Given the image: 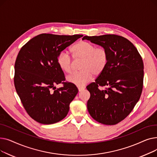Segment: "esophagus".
Here are the masks:
<instances>
[{
	"instance_id": "34e87169",
	"label": "esophagus",
	"mask_w": 157,
	"mask_h": 157,
	"mask_svg": "<svg viewBox=\"0 0 157 157\" xmlns=\"http://www.w3.org/2000/svg\"><path fill=\"white\" fill-rule=\"evenodd\" d=\"M85 90V88L84 87H78V90L79 92H82L83 90Z\"/></svg>"
}]
</instances>
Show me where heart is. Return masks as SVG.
I'll list each match as a JSON object with an SVG mask.
<instances>
[{
	"instance_id": "b5f03b06",
	"label": "heart",
	"mask_w": 157,
	"mask_h": 157,
	"mask_svg": "<svg viewBox=\"0 0 157 157\" xmlns=\"http://www.w3.org/2000/svg\"><path fill=\"white\" fill-rule=\"evenodd\" d=\"M71 52L75 59H83L80 72H73L67 77L69 83L78 86H83L95 76L105 70L108 63V52L103 48H96L94 44L86 41H79L74 44ZM59 67L66 73H70L72 69L73 62L68 52H60L56 58Z\"/></svg>"
}]
</instances>
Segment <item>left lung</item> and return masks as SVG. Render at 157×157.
<instances>
[{
	"instance_id": "obj_1",
	"label": "left lung",
	"mask_w": 157,
	"mask_h": 157,
	"mask_svg": "<svg viewBox=\"0 0 157 157\" xmlns=\"http://www.w3.org/2000/svg\"><path fill=\"white\" fill-rule=\"evenodd\" d=\"M105 49L109 56L105 70L86 86L90 93L88 111L95 120L116 125L132 111L141 97L144 65L137 49L126 38L114 34L84 36ZM105 87V89L101 88Z\"/></svg>"
}]
</instances>
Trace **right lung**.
<instances>
[{
    "label": "right lung",
    "mask_w": 157,
    "mask_h": 157,
    "mask_svg": "<svg viewBox=\"0 0 157 157\" xmlns=\"http://www.w3.org/2000/svg\"><path fill=\"white\" fill-rule=\"evenodd\" d=\"M81 37L41 34L21 48L14 65V86L25 109L35 121L49 125L67 116L78 90L65 82L63 86L56 88V85L65 81L56 58Z\"/></svg>",
    "instance_id": "add662e5"
}]
</instances>
